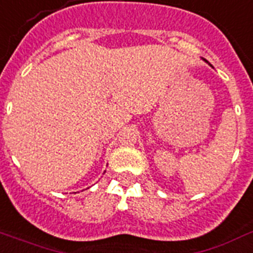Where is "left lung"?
<instances>
[{
	"label": "left lung",
	"instance_id": "obj_1",
	"mask_svg": "<svg viewBox=\"0 0 253 253\" xmlns=\"http://www.w3.org/2000/svg\"><path fill=\"white\" fill-rule=\"evenodd\" d=\"M204 61H205V62H207V63H208L209 66H212V65H211V63H209V62H208V61H207V59H204ZM212 67H213V66H212Z\"/></svg>",
	"mask_w": 253,
	"mask_h": 253
}]
</instances>
